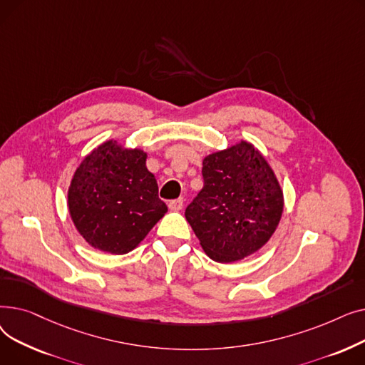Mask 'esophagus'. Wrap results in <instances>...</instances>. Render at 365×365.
<instances>
[{"mask_svg":"<svg viewBox=\"0 0 365 365\" xmlns=\"http://www.w3.org/2000/svg\"><path fill=\"white\" fill-rule=\"evenodd\" d=\"M168 207H170V210H173V212H179V210H182V207H183V200L182 198L171 200L168 202Z\"/></svg>","mask_w":365,"mask_h":365,"instance_id":"34e87169","label":"esophagus"}]
</instances>
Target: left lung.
<instances>
[{
	"label": "left lung",
	"instance_id": "8db88e82",
	"mask_svg": "<svg viewBox=\"0 0 365 365\" xmlns=\"http://www.w3.org/2000/svg\"><path fill=\"white\" fill-rule=\"evenodd\" d=\"M204 186L186 210L210 259L231 263L256 253L279 223L282 192L269 164L240 142L202 161Z\"/></svg>",
	"mask_w": 365,
	"mask_h": 365
}]
</instances>
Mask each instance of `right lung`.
Returning <instances> with one entry per match:
<instances>
[{
	"label": "right lung",
	"mask_w": 365,
	"mask_h": 365,
	"mask_svg": "<svg viewBox=\"0 0 365 365\" xmlns=\"http://www.w3.org/2000/svg\"><path fill=\"white\" fill-rule=\"evenodd\" d=\"M69 213L83 238L102 252H131L165 213L146 153L106 142L76 168L68 192Z\"/></svg>",
	"instance_id": "1"
}]
</instances>
